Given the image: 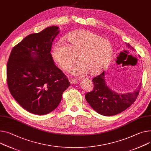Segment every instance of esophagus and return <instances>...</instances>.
Returning <instances> with one entry per match:
<instances>
[{
	"mask_svg": "<svg viewBox=\"0 0 151 151\" xmlns=\"http://www.w3.org/2000/svg\"><path fill=\"white\" fill-rule=\"evenodd\" d=\"M69 82H70L71 84L74 85V84H77L78 83V81L74 79V78H69Z\"/></svg>",
	"mask_w": 151,
	"mask_h": 151,
	"instance_id": "esophagus-1",
	"label": "esophagus"
}]
</instances>
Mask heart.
I'll return each mask as SVG.
<instances>
[{"label": "heart", "mask_w": 151, "mask_h": 151, "mask_svg": "<svg viewBox=\"0 0 151 151\" xmlns=\"http://www.w3.org/2000/svg\"><path fill=\"white\" fill-rule=\"evenodd\" d=\"M66 44L57 42L52 50L54 60L65 71L71 69L73 75L81 76L86 73L91 76L100 73L111 60L113 48L109 40L89 30H78L66 37Z\"/></svg>", "instance_id": "heart-1"}]
</instances>
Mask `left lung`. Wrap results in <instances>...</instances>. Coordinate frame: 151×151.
Instances as JSON below:
<instances>
[{"mask_svg":"<svg viewBox=\"0 0 151 151\" xmlns=\"http://www.w3.org/2000/svg\"><path fill=\"white\" fill-rule=\"evenodd\" d=\"M126 44L127 48L135 50L129 43ZM105 78V71H103L92 79L93 90L87 92L85 99L92 108L97 113L105 116L117 115L134 103L138 96L142 83H140L134 92L117 93L107 86Z\"/></svg>","mask_w":151,"mask_h":151,"instance_id":"left-lung-1","label":"left lung"}]
</instances>
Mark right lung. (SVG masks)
I'll use <instances>...</instances> for the list:
<instances>
[{"label":"right lung","mask_w":151,"mask_h":151,"mask_svg":"<svg viewBox=\"0 0 151 151\" xmlns=\"http://www.w3.org/2000/svg\"><path fill=\"white\" fill-rule=\"evenodd\" d=\"M59 32V27L51 26L29 34L13 47L7 63L11 94L23 108L34 114L45 115L54 110L70 85L50 53Z\"/></svg>","instance_id":"right-lung-1"}]
</instances>
